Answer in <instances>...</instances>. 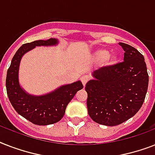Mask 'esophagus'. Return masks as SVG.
Wrapping results in <instances>:
<instances>
[{
    "label": "esophagus",
    "mask_w": 155,
    "mask_h": 155,
    "mask_svg": "<svg viewBox=\"0 0 155 155\" xmlns=\"http://www.w3.org/2000/svg\"><path fill=\"white\" fill-rule=\"evenodd\" d=\"M80 80H81V82H82L83 85H84V86H85V85H86V84L87 83V81L90 80V77L88 76V75H83Z\"/></svg>",
    "instance_id": "obj_1"
}]
</instances>
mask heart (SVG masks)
I'll return each instance as SVG.
<instances>
[{"label": "heart", "mask_w": 155, "mask_h": 155, "mask_svg": "<svg viewBox=\"0 0 155 155\" xmlns=\"http://www.w3.org/2000/svg\"><path fill=\"white\" fill-rule=\"evenodd\" d=\"M108 56H109V53L106 50H99L94 53L95 60L97 61V62H104V61L108 60V63H110V64L115 63V56H113L112 58H108Z\"/></svg>", "instance_id": "b5f03b06"}]
</instances>
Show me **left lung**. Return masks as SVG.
<instances>
[{"label":"left lung","mask_w":155,"mask_h":155,"mask_svg":"<svg viewBox=\"0 0 155 155\" xmlns=\"http://www.w3.org/2000/svg\"><path fill=\"white\" fill-rule=\"evenodd\" d=\"M124 61L93 71L86 84L90 117L101 125L114 126L136 114L144 102L149 84L145 58L134 47L123 42Z\"/></svg>","instance_id":"left-lung-1"}]
</instances>
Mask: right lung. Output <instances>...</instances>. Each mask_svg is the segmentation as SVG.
<instances>
[{
  "instance_id": "add662e5",
  "label": "right lung",
  "mask_w": 155,
  "mask_h": 155,
  "mask_svg": "<svg viewBox=\"0 0 155 155\" xmlns=\"http://www.w3.org/2000/svg\"><path fill=\"white\" fill-rule=\"evenodd\" d=\"M57 44L58 40L55 38L37 40L23 44L13 57L7 71L6 90L11 104L18 114L35 125H47L59 121L65 113L68 103L75 93L84 87L82 83L79 80L70 84L63 85L53 92L42 96L28 94L21 87L18 71L21 57L35 47Z\"/></svg>"
}]
</instances>
